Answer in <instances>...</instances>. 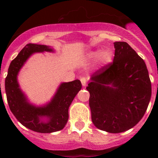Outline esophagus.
Masks as SVG:
<instances>
[{
  "mask_svg": "<svg viewBox=\"0 0 158 158\" xmlns=\"http://www.w3.org/2000/svg\"><path fill=\"white\" fill-rule=\"evenodd\" d=\"M87 81H88V78L86 77L81 78V85L83 87H85L86 85H87Z\"/></svg>",
  "mask_w": 158,
  "mask_h": 158,
  "instance_id": "1",
  "label": "esophagus"
}]
</instances>
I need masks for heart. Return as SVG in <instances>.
Segmentation results:
<instances>
[{
  "instance_id": "1",
  "label": "heart",
  "mask_w": 158,
  "mask_h": 158,
  "mask_svg": "<svg viewBox=\"0 0 158 158\" xmlns=\"http://www.w3.org/2000/svg\"><path fill=\"white\" fill-rule=\"evenodd\" d=\"M83 59L84 61L89 62H96V60H98V62L101 65H106L111 62L112 53L107 49H105V50L97 49V50H95V51H91L86 53L85 54V56H84Z\"/></svg>"
}]
</instances>
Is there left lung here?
Here are the masks:
<instances>
[{
    "label": "left lung",
    "instance_id": "8db88e82",
    "mask_svg": "<svg viewBox=\"0 0 158 158\" xmlns=\"http://www.w3.org/2000/svg\"><path fill=\"white\" fill-rule=\"evenodd\" d=\"M113 62L94 73L86 88L96 127L121 133L144 115L151 98V82L144 60L126 42H115Z\"/></svg>",
    "mask_w": 158,
    "mask_h": 158
}]
</instances>
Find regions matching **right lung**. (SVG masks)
I'll use <instances>...</instances> for the list:
<instances>
[{
  "label": "right lung",
  "mask_w": 158,
  "mask_h": 158,
  "mask_svg": "<svg viewBox=\"0 0 158 158\" xmlns=\"http://www.w3.org/2000/svg\"><path fill=\"white\" fill-rule=\"evenodd\" d=\"M54 51L50 46L27 44L11 62L5 78V93L11 111L23 126L39 133H52L63 129L69 118V106L82 87L79 80L62 82L45 104L38 106L31 103L19 86V71L35 53Z\"/></svg>",
  "instance_id": "1"
}]
</instances>
